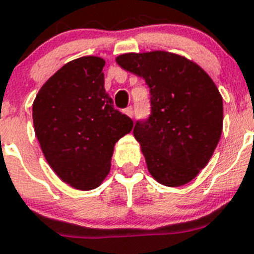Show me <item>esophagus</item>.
Returning <instances> with one entry per match:
<instances>
[{
  "instance_id": "obj_1",
  "label": "esophagus",
  "mask_w": 254,
  "mask_h": 254,
  "mask_svg": "<svg viewBox=\"0 0 254 254\" xmlns=\"http://www.w3.org/2000/svg\"><path fill=\"white\" fill-rule=\"evenodd\" d=\"M124 114H125V115H127V116H129V118H133V114H134L133 107H131V106H129V107H127V109L124 110Z\"/></svg>"
}]
</instances>
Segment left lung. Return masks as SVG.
<instances>
[{
    "label": "left lung",
    "instance_id": "left-lung-1",
    "mask_svg": "<svg viewBox=\"0 0 254 254\" xmlns=\"http://www.w3.org/2000/svg\"><path fill=\"white\" fill-rule=\"evenodd\" d=\"M116 63L149 88L151 115L133 130L149 174L166 187L188 184L208 164L221 136L219 89L200 66L171 52L124 54Z\"/></svg>",
    "mask_w": 254,
    "mask_h": 254
}]
</instances>
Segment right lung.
Segmentation results:
<instances>
[{"label": "right lung", "instance_id": "obj_1", "mask_svg": "<svg viewBox=\"0 0 254 254\" xmlns=\"http://www.w3.org/2000/svg\"><path fill=\"white\" fill-rule=\"evenodd\" d=\"M105 60L84 56L65 64L33 102V125L51 169L66 184L92 190L111 169L114 147L133 129L106 93Z\"/></svg>", "mask_w": 254, "mask_h": 254}]
</instances>
